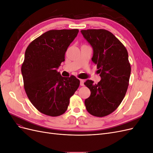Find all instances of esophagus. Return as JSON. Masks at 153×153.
Returning a JSON list of instances; mask_svg holds the SVG:
<instances>
[{"label": "esophagus", "instance_id": "34e87169", "mask_svg": "<svg viewBox=\"0 0 153 153\" xmlns=\"http://www.w3.org/2000/svg\"><path fill=\"white\" fill-rule=\"evenodd\" d=\"M80 85L81 86H84V80L80 79Z\"/></svg>", "mask_w": 153, "mask_h": 153}]
</instances>
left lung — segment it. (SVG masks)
<instances>
[{
    "mask_svg": "<svg viewBox=\"0 0 153 153\" xmlns=\"http://www.w3.org/2000/svg\"><path fill=\"white\" fill-rule=\"evenodd\" d=\"M80 32L92 48V61L97 65L101 77L97 84L91 80L84 83L91 91L85 105L90 114L104 117L118 107L126 94L131 74L128 53L121 41L108 30Z\"/></svg>",
    "mask_w": 153,
    "mask_h": 153,
    "instance_id": "8db88e82",
    "label": "left lung"
}]
</instances>
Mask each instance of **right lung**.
I'll list each match as a JSON object with an SVG mask.
<instances>
[{"mask_svg": "<svg viewBox=\"0 0 153 153\" xmlns=\"http://www.w3.org/2000/svg\"><path fill=\"white\" fill-rule=\"evenodd\" d=\"M78 33V29L48 30L25 50L21 69L24 89L32 104L42 114L52 117L63 114L80 85L75 76L63 77L57 72Z\"/></svg>", "mask_w": 153, "mask_h": 153, "instance_id": "obj_1", "label": "right lung"}]
</instances>
